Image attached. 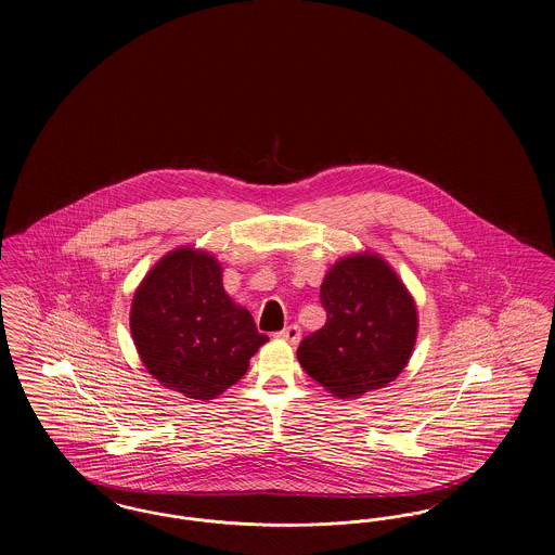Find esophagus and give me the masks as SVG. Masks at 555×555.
Listing matches in <instances>:
<instances>
[{
    "mask_svg": "<svg viewBox=\"0 0 555 555\" xmlns=\"http://www.w3.org/2000/svg\"><path fill=\"white\" fill-rule=\"evenodd\" d=\"M276 337L289 341L291 345H297L299 344V339H301V328H299L297 324H289L287 328H283L281 333H276Z\"/></svg>",
    "mask_w": 555,
    "mask_h": 555,
    "instance_id": "1",
    "label": "esophagus"
}]
</instances>
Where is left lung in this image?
Wrapping results in <instances>:
<instances>
[{"label": "left lung", "mask_w": 555, "mask_h": 555, "mask_svg": "<svg viewBox=\"0 0 555 555\" xmlns=\"http://www.w3.org/2000/svg\"><path fill=\"white\" fill-rule=\"evenodd\" d=\"M326 324L304 337L297 358L326 391L360 397L396 380L416 344V306L396 272L372 254L333 266L322 281Z\"/></svg>", "instance_id": "obj_1"}]
</instances>
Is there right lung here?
Returning a JSON list of instances; mask_svg holds the SVG:
<instances>
[{
    "instance_id": "obj_1",
    "label": "right lung",
    "mask_w": 555,
    "mask_h": 555,
    "mask_svg": "<svg viewBox=\"0 0 555 555\" xmlns=\"http://www.w3.org/2000/svg\"><path fill=\"white\" fill-rule=\"evenodd\" d=\"M131 333L150 374L202 401L235 385L268 341L224 293L220 264L191 247L170 251L143 279L132 299Z\"/></svg>"
}]
</instances>
